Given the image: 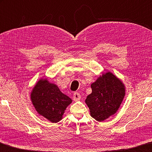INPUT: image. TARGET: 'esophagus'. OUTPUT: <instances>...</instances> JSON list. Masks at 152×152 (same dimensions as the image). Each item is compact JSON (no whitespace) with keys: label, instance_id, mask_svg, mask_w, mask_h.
<instances>
[{"label":"esophagus","instance_id":"obj_1","mask_svg":"<svg viewBox=\"0 0 152 152\" xmlns=\"http://www.w3.org/2000/svg\"><path fill=\"white\" fill-rule=\"evenodd\" d=\"M81 99V96L78 92H75L73 94V99L74 101H79Z\"/></svg>","mask_w":152,"mask_h":152}]
</instances>
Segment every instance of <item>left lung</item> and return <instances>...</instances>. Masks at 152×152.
Listing matches in <instances>:
<instances>
[{
  "label": "left lung",
  "instance_id": "1",
  "mask_svg": "<svg viewBox=\"0 0 152 152\" xmlns=\"http://www.w3.org/2000/svg\"><path fill=\"white\" fill-rule=\"evenodd\" d=\"M92 92L87 96L86 103L91 116L99 122L114 115L125 96V87L110 72L103 74L91 85Z\"/></svg>",
  "mask_w": 152,
  "mask_h": 152
}]
</instances>
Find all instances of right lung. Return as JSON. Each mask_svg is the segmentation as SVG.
<instances>
[{"label":"right lung","instance_id":"right-lung-1","mask_svg":"<svg viewBox=\"0 0 152 152\" xmlns=\"http://www.w3.org/2000/svg\"><path fill=\"white\" fill-rule=\"evenodd\" d=\"M31 100L38 113L52 123L61 121L66 107L72 102V99L62 93L58 86L42 78L32 89Z\"/></svg>","mask_w":152,"mask_h":152}]
</instances>
